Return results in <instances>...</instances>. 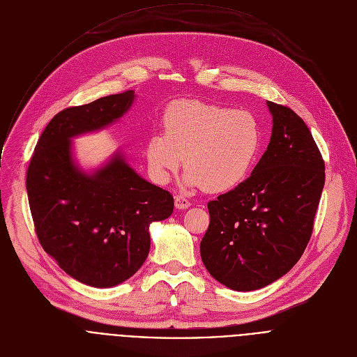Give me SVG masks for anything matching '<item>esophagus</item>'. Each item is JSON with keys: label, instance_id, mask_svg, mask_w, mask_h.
I'll use <instances>...</instances> for the list:
<instances>
[{"label": "esophagus", "instance_id": "esophagus-1", "mask_svg": "<svg viewBox=\"0 0 357 357\" xmlns=\"http://www.w3.org/2000/svg\"><path fill=\"white\" fill-rule=\"evenodd\" d=\"M190 206V202L182 196V195H176L175 196V208L176 209H188Z\"/></svg>", "mask_w": 357, "mask_h": 357}]
</instances>
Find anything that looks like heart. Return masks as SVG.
Returning <instances> with one entry per match:
<instances>
[{
    "label": "heart",
    "instance_id": "b5f03b06",
    "mask_svg": "<svg viewBox=\"0 0 357 357\" xmlns=\"http://www.w3.org/2000/svg\"><path fill=\"white\" fill-rule=\"evenodd\" d=\"M164 134H152L145 145L149 172L167 183L183 165V183L208 192H227L240 185L259 155L261 135L251 113L182 100L162 120Z\"/></svg>",
    "mask_w": 357,
    "mask_h": 357
}]
</instances>
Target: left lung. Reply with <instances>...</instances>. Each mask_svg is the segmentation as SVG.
<instances>
[{"label":"left lung","mask_w":357,"mask_h":357,"mask_svg":"<svg viewBox=\"0 0 357 357\" xmlns=\"http://www.w3.org/2000/svg\"><path fill=\"white\" fill-rule=\"evenodd\" d=\"M273 132L251 175L208 203L200 241L209 274L234 291H254L285 275L307 247L325 185L312 134L291 109L267 101Z\"/></svg>","instance_id":"8db88e82"}]
</instances>
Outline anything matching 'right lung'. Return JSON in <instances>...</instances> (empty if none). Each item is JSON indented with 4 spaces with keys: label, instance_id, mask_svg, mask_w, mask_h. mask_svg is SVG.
Instances as JSON below:
<instances>
[{
    "label": "right lung",
    "instance_id": "obj_1",
    "mask_svg": "<svg viewBox=\"0 0 357 357\" xmlns=\"http://www.w3.org/2000/svg\"><path fill=\"white\" fill-rule=\"evenodd\" d=\"M134 98L128 90L58 113L42 132L26 172L39 243L68 275L94 288L132 277L148 257L149 225L174 211L172 195L141 178L123 152L90 172L73 158V138L119 121Z\"/></svg>",
    "mask_w": 357,
    "mask_h": 357
}]
</instances>
